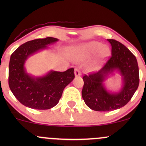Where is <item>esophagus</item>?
<instances>
[{"instance_id": "esophagus-1", "label": "esophagus", "mask_w": 146, "mask_h": 146, "mask_svg": "<svg viewBox=\"0 0 146 146\" xmlns=\"http://www.w3.org/2000/svg\"><path fill=\"white\" fill-rule=\"evenodd\" d=\"M74 74L75 77H79L81 75V72H80V70L78 68H75V71H74Z\"/></svg>"}]
</instances>
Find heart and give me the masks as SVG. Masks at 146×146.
I'll return each instance as SVG.
<instances>
[{
  "label": "heart",
  "mask_w": 146,
  "mask_h": 146,
  "mask_svg": "<svg viewBox=\"0 0 146 146\" xmlns=\"http://www.w3.org/2000/svg\"><path fill=\"white\" fill-rule=\"evenodd\" d=\"M110 53V48L108 46L103 45L98 41H90L71 48L70 56L73 61L82 62L94 55L87 64L86 69L89 71H95L106 62Z\"/></svg>",
  "instance_id": "b5f03b06"
}]
</instances>
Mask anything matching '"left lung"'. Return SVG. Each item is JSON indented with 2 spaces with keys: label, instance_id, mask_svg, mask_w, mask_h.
Returning <instances> with one entry per match:
<instances>
[{
  "label": "left lung",
  "instance_id": "8db88e82",
  "mask_svg": "<svg viewBox=\"0 0 146 146\" xmlns=\"http://www.w3.org/2000/svg\"><path fill=\"white\" fill-rule=\"evenodd\" d=\"M112 56L101 70L83 77L82 95L85 104L95 111H110L124 106L135 94L139 83L136 57L126 46L115 40H108ZM122 78V86L117 92L110 91L105 81L114 72Z\"/></svg>",
  "mask_w": 146,
  "mask_h": 146
}]
</instances>
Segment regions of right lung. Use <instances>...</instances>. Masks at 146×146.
Instances as JSON below:
<instances>
[{"label":"right lung","mask_w":146,"mask_h":146,"mask_svg":"<svg viewBox=\"0 0 146 146\" xmlns=\"http://www.w3.org/2000/svg\"><path fill=\"white\" fill-rule=\"evenodd\" d=\"M59 40L56 38L33 40L21 45L10 57L9 86L22 104L37 110H47L58 104L63 90L75 78L74 68L64 72L51 70L42 76H33L27 71L25 63L30 56L47 49Z\"/></svg>","instance_id":"add662e5"}]
</instances>
